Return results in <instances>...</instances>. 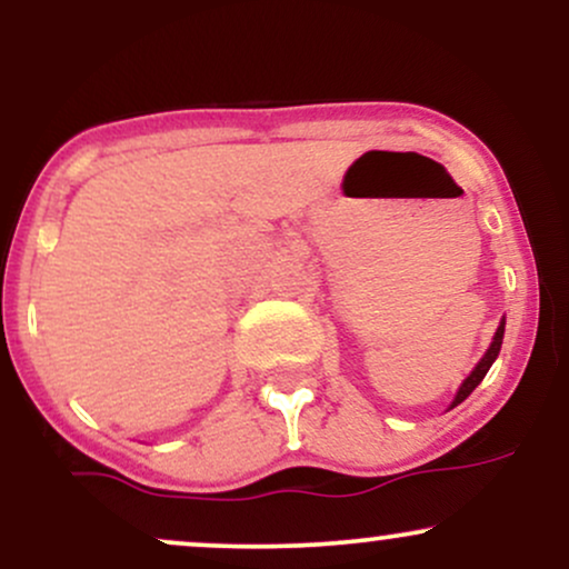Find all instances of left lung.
<instances>
[{"mask_svg": "<svg viewBox=\"0 0 569 569\" xmlns=\"http://www.w3.org/2000/svg\"><path fill=\"white\" fill-rule=\"evenodd\" d=\"M502 331H506V323H500V326H498V331H495V339H492V345H489V350L485 352V358H481V361H479V367H476V369L471 371V377H468V380L462 382V388L457 390V396H455L452 407H457V403H462V401H466V398L471 396L473 390H476V385H479V382L485 380V377H487L489 367H492V363H495V358H498V352H500V345H502Z\"/></svg>", "mask_w": 569, "mask_h": 569, "instance_id": "8db88e82", "label": "left lung"}]
</instances>
